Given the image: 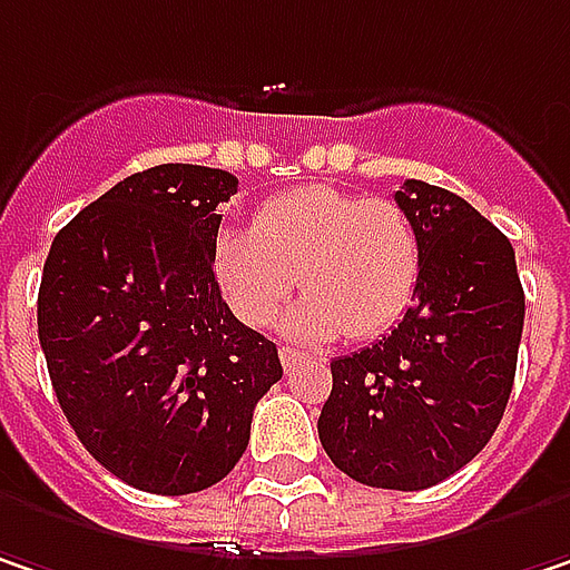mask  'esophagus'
Masks as SVG:
<instances>
[{"label": "esophagus", "mask_w": 570, "mask_h": 570, "mask_svg": "<svg viewBox=\"0 0 570 570\" xmlns=\"http://www.w3.org/2000/svg\"><path fill=\"white\" fill-rule=\"evenodd\" d=\"M281 362H284V368L289 372L293 365H299V362H303V352H299V348H289V345H284V348H281Z\"/></svg>", "instance_id": "obj_1"}]
</instances>
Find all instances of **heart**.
Listing matches in <instances>:
<instances>
[{"label":"heart","instance_id":"b5f03b06","mask_svg":"<svg viewBox=\"0 0 570 570\" xmlns=\"http://www.w3.org/2000/svg\"><path fill=\"white\" fill-rule=\"evenodd\" d=\"M421 234L391 198H362L330 185L293 188L254 215V232L225 228L212 267L228 306L264 326L293 293H306L284 320L299 338H372L411 306L421 281Z\"/></svg>","mask_w":570,"mask_h":570}]
</instances>
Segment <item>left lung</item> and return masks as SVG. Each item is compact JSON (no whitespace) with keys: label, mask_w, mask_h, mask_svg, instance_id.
<instances>
[{"label":"left lung","mask_w":570,"mask_h":570,"mask_svg":"<svg viewBox=\"0 0 570 570\" xmlns=\"http://www.w3.org/2000/svg\"><path fill=\"white\" fill-rule=\"evenodd\" d=\"M394 202L421 234L414 306L375 345L333 362L320 440L345 476L428 490L495 434L515 382L525 293L509 237L460 195L407 179Z\"/></svg>","instance_id":"obj_1"}]
</instances>
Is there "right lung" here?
<instances>
[{
  "label": "right lung",
  "mask_w": 570,
  "mask_h": 570,
  "mask_svg": "<svg viewBox=\"0 0 570 570\" xmlns=\"http://www.w3.org/2000/svg\"><path fill=\"white\" fill-rule=\"evenodd\" d=\"M225 169L166 163L117 181L51 240L38 342L87 453L142 492L215 487L281 382L277 345L222 299L212 250Z\"/></svg>",
  "instance_id": "obj_1"
}]
</instances>
